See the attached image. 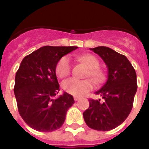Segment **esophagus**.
Segmentation results:
<instances>
[{
    "mask_svg": "<svg viewBox=\"0 0 149 149\" xmlns=\"http://www.w3.org/2000/svg\"><path fill=\"white\" fill-rule=\"evenodd\" d=\"M80 100V98H79V97H74V100L75 101H79V100Z\"/></svg>",
    "mask_w": 149,
    "mask_h": 149,
    "instance_id": "34e87169",
    "label": "esophagus"
}]
</instances>
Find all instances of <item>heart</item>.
Returning <instances> with one entry per match:
<instances>
[{
    "label": "heart",
    "instance_id": "1",
    "mask_svg": "<svg viewBox=\"0 0 149 149\" xmlns=\"http://www.w3.org/2000/svg\"><path fill=\"white\" fill-rule=\"evenodd\" d=\"M81 62L84 63L89 68L88 75L96 83H101L104 79V73L100 68V62L94 55L86 54L78 57ZM71 70V63L70 58L64 56L58 61L56 66V73L59 77L64 78L68 76ZM64 91L71 95L81 97L93 88V83L89 79L79 80L76 78H70L63 83Z\"/></svg>",
    "mask_w": 149,
    "mask_h": 149
}]
</instances>
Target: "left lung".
Here are the masks:
<instances>
[{"label":"left lung","mask_w":149,"mask_h":149,"mask_svg":"<svg viewBox=\"0 0 149 149\" xmlns=\"http://www.w3.org/2000/svg\"><path fill=\"white\" fill-rule=\"evenodd\" d=\"M100 55L107 67V80L96 91L103 99L89 100L83 113L87 125L94 130L108 131L122 124L133 107L137 91L136 73L125 55L107 47L90 48Z\"/></svg>","instance_id":"left-lung-1"}]
</instances>
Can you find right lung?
<instances>
[{
    "label": "right lung",
    "instance_id": "obj_1",
    "mask_svg": "<svg viewBox=\"0 0 149 149\" xmlns=\"http://www.w3.org/2000/svg\"><path fill=\"white\" fill-rule=\"evenodd\" d=\"M77 48L45 46L22 60L13 91L21 117L34 130L52 132L64 123L68 109L75 102L66 92L54 98L60 91L55 70L62 57Z\"/></svg>",
    "mask_w": 149,
    "mask_h": 149
}]
</instances>
